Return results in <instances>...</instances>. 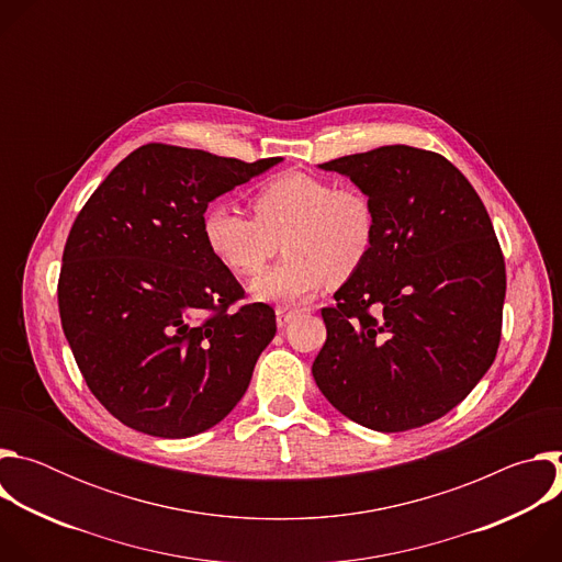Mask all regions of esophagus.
Segmentation results:
<instances>
[{
    "instance_id": "34e87169",
    "label": "esophagus",
    "mask_w": 562,
    "mask_h": 562,
    "mask_svg": "<svg viewBox=\"0 0 562 562\" xmlns=\"http://www.w3.org/2000/svg\"><path fill=\"white\" fill-rule=\"evenodd\" d=\"M295 313H297V308H286V306H278L276 308V319H278V327L282 329V327H286L291 319L295 317Z\"/></svg>"
}]
</instances>
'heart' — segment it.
<instances>
[{"label":"heart","instance_id":"b5f03b06","mask_svg":"<svg viewBox=\"0 0 562 562\" xmlns=\"http://www.w3.org/2000/svg\"><path fill=\"white\" fill-rule=\"evenodd\" d=\"M251 206L256 217L213 202L202 215L204 243L237 278L256 276L280 249L286 258L251 282L260 302L295 304L329 280L345 282L369 260L378 213L358 187L304 171H286L262 184Z\"/></svg>","mask_w":562,"mask_h":562}]
</instances>
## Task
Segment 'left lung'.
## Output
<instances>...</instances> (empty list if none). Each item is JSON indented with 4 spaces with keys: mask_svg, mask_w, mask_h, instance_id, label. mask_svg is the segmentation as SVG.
<instances>
[{
    "mask_svg": "<svg viewBox=\"0 0 562 562\" xmlns=\"http://www.w3.org/2000/svg\"><path fill=\"white\" fill-rule=\"evenodd\" d=\"M378 213L364 267L323 308L313 378L353 423L393 434L429 425L492 367L503 331L505 258L490 213L447 157L405 144L319 165Z\"/></svg>",
    "mask_w": 562,
    "mask_h": 562,
    "instance_id": "obj_1",
    "label": "left lung"
}]
</instances>
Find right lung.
Masks as SVG:
<instances>
[{
    "label": "right lung",
    "mask_w": 562,
    "mask_h": 562,
    "mask_svg": "<svg viewBox=\"0 0 562 562\" xmlns=\"http://www.w3.org/2000/svg\"><path fill=\"white\" fill-rule=\"evenodd\" d=\"M282 162L146 144L75 217L57 282L61 329L89 389L126 427L189 438L245 395L276 336L269 304L209 251L211 200Z\"/></svg>",
    "instance_id": "add662e5"
}]
</instances>
